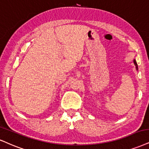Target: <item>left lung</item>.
<instances>
[{"label":"left lung","instance_id":"8db88e82","mask_svg":"<svg viewBox=\"0 0 149 149\" xmlns=\"http://www.w3.org/2000/svg\"><path fill=\"white\" fill-rule=\"evenodd\" d=\"M133 63H134V64H135L137 70H138V67H137V62H136V61H135V59H133Z\"/></svg>","mask_w":149,"mask_h":149}]
</instances>
